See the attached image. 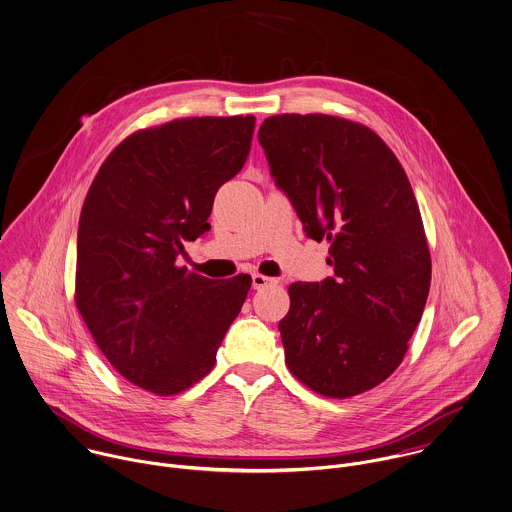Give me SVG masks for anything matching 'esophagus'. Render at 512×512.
<instances>
[{
	"instance_id": "1",
	"label": "esophagus",
	"mask_w": 512,
	"mask_h": 512,
	"mask_svg": "<svg viewBox=\"0 0 512 512\" xmlns=\"http://www.w3.org/2000/svg\"><path fill=\"white\" fill-rule=\"evenodd\" d=\"M273 283H275V281H273V279H269V277H265V275H259V273L251 275V284H253V288H255V290L265 288V286H269V284Z\"/></svg>"
}]
</instances>
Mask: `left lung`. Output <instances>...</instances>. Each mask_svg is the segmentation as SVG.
Listing matches in <instances>:
<instances>
[{
	"mask_svg": "<svg viewBox=\"0 0 512 512\" xmlns=\"http://www.w3.org/2000/svg\"><path fill=\"white\" fill-rule=\"evenodd\" d=\"M259 143L306 235L330 241L334 267L322 283L288 286V369L324 397L365 393L400 365L430 290L408 176L375 131L334 115L267 117Z\"/></svg>",
	"mask_w": 512,
	"mask_h": 512,
	"instance_id": "1",
	"label": "left lung"
}]
</instances>
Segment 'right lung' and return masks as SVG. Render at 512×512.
<instances>
[{
	"instance_id": "obj_1",
	"label": "right lung",
	"mask_w": 512,
	"mask_h": 512,
	"mask_svg": "<svg viewBox=\"0 0 512 512\" xmlns=\"http://www.w3.org/2000/svg\"><path fill=\"white\" fill-rule=\"evenodd\" d=\"M253 115L186 117L121 141L96 174L78 224L76 308L127 381L159 397L208 375L249 275L212 281L176 267L210 231L218 188L243 169Z\"/></svg>"
}]
</instances>
